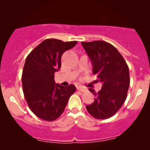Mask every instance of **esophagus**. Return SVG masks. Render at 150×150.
<instances>
[{
  "instance_id": "obj_1",
  "label": "esophagus",
  "mask_w": 150,
  "mask_h": 150,
  "mask_svg": "<svg viewBox=\"0 0 150 150\" xmlns=\"http://www.w3.org/2000/svg\"><path fill=\"white\" fill-rule=\"evenodd\" d=\"M77 90L80 91V92H85V91L87 90V89H86L85 87H82V86H78V87H77Z\"/></svg>"
}]
</instances>
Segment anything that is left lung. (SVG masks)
<instances>
[{
    "instance_id": "left-lung-1",
    "label": "left lung",
    "mask_w": 150,
    "mask_h": 150,
    "mask_svg": "<svg viewBox=\"0 0 150 150\" xmlns=\"http://www.w3.org/2000/svg\"><path fill=\"white\" fill-rule=\"evenodd\" d=\"M92 63V73L102 83L101 90H89L95 95L94 101L86 106L89 114L97 119L113 116L125 102L130 85L129 69L118 50L104 41L82 42Z\"/></svg>"
}]
</instances>
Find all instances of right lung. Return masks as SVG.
Instances as JSON below:
<instances>
[{"label": "right lung", "instance_id": "1", "mask_svg": "<svg viewBox=\"0 0 150 150\" xmlns=\"http://www.w3.org/2000/svg\"><path fill=\"white\" fill-rule=\"evenodd\" d=\"M77 43L46 39L26 58L22 75L24 95L31 111L43 120L57 119L75 92V85L64 87L56 84L54 73L61 68L63 53Z\"/></svg>", "mask_w": 150, "mask_h": 150}]
</instances>
